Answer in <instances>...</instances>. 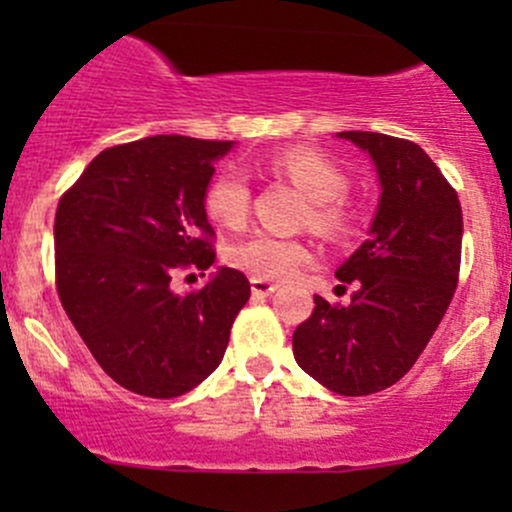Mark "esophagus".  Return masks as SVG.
<instances>
[{"mask_svg":"<svg viewBox=\"0 0 512 512\" xmlns=\"http://www.w3.org/2000/svg\"><path fill=\"white\" fill-rule=\"evenodd\" d=\"M277 282H270V280H260V277H252L250 280V289L252 294H257V297H270L272 292H277Z\"/></svg>","mask_w":512,"mask_h":512,"instance_id":"34e87169","label":"esophagus"}]
</instances>
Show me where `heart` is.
<instances>
[{"mask_svg": "<svg viewBox=\"0 0 512 512\" xmlns=\"http://www.w3.org/2000/svg\"><path fill=\"white\" fill-rule=\"evenodd\" d=\"M267 170L297 185L312 200L309 223L317 232L342 240L354 232L359 213L347 198L349 175L332 158L307 146L280 148L265 160ZM252 203L250 180L240 170H223L203 193L205 215L215 225L237 230L247 223ZM309 260V247L297 237L255 232L227 250V262L260 280H285Z\"/></svg>", "mask_w": 512, "mask_h": 512, "instance_id": "heart-1", "label": "heart"}]
</instances>
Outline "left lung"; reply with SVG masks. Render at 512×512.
<instances>
[{
  "label": "left lung",
  "instance_id": "8db88e82",
  "mask_svg": "<svg viewBox=\"0 0 512 512\" xmlns=\"http://www.w3.org/2000/svg\"><path fill=\"white\" fill-rule=\"evenodd\" d=\"M374 158L381 200L371 237L337 270L347 307L314 294L292 334L297 364L342 396L394 386L441 324L461 272L458 193L421 146L371 131L339 133Z\"/></svg>",
  "mask_w": 512,
  "mask_h": 512
}]
</instances>
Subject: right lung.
Segmentation results:
<instances>
[{
  "instance_id": "obj_1",
  "label": "right lung",
  "mask_w": 512,
  "mask_h": 512,
  "mask_svg": "<svg viewBox=\"0 0 512 512\" xmlns=\"http://www.w3.org/2000/svg\"><path fill=\"white\" fill-rule=\"evenodd\" d=\"M232 141L151 136L101 151L61 195L56 292L103 371L123 389L173 399L223 361L250 299L242 272L175 294L178 272L208 270L215 230L203 193Z\"/></svg>"
}]
</instances>
